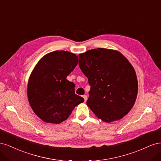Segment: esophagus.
Returning <instances> with one entry per match:
<instances>
[{"instance_id":"obj_1","label":"esophagus","mask_w":161,"mask_h":161,"mask_svg":"<svg viewBox=\"0 0 161 161\" xmlns=\"http://www.w3.org/2000/svg\"><path fill=\"white\" fill-rule=\"evenodd\" d=\"M82 97H83L84 99H85V101H86L87 100V96L86 95H82Z\"/></svg>"}]
</instances>
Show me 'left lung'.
I'll return each mask as SVG.
<instances>
[{
  "instance_id": "1",
  "label": "left lung",
  "mask_w": 161,
  "mask_h": 161,
  "mask_svg": "<svg viewBox=\"0 0 161 161\" xmlns=\"http://www.w3.org/2000/svg\"><path fill=\"white\" fill-rule=\"evenodd\" d=\"M91 89L86 105L105 122L119 120L133 108L138 84L134 67L119 52L97 48L79 53Z\"/></svg>"
}]
</instances>
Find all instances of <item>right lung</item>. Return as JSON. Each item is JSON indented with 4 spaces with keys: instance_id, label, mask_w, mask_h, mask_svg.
Here are the masks:
<instances>
[{
    "instance_id": "1",
    "label": "right lung",
    "mask_w": 161,
    "mask_h": 161,
    "mask_svg": "<svg viewBox=\"0 0 161 161\" xmlns=\"http://www.w3.org/2000/svg\"><path fill=\"white\" fill-rule=\"evenodd\" d=\"M78 60L73 53L53 51L43 56L32 70L27 83L28 101L34 113L45 122H62L84 101L75 94V85L66 79Z\"/></svg>"
}]
</instances>
